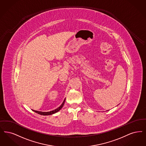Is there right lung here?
Masks as SVG:
<instances>
[{"label":"right lung","instance_id":"right-lung-1","mask_svg":"<svg viewBox=\"0 0 146 146\" xmlns=\"http://www.w3.org/2000/svg\"><path fill=\"white\" fill-rule=\"evenodd\" d=\"M65 99H66V98L64 99V102H62V104L60 105V106L57 109H55L54 110L48 111V112H42V111H36V110H33V111H34V112H36V113H38V114H40V115H43V116L51 115H52V114H54V113H56L57 112H58V111H60V110L62 109V108L63 107V106L64 105Z\"/></svg>","mask_w":146,"mask_h":146}]
</instances>
